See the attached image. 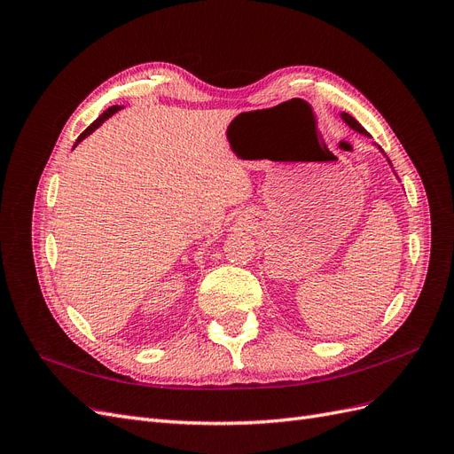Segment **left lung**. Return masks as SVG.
<instances>
[{
	"label": "left lung",
	"instance_id": "1",
	"mask_svg": "<svg viewBox=\"0 0 454 454\" xmlns=\"http://www.w3.org/2000/svg\"><path fill=\"white\" fill-rule=\"evenodd\" d=\"M340 117H342V121H345L347 122V125L350 127V129H354L356 132H360V134H364V136H369V132L360 125V122L358 121H356L352 115H348V114H340ZM379 149H380V145H379ZM382 151V149H380ZM384 155H387V153H384ZM390 162V160H388ZM390 167H392V162H390Z\"/></svg>",
	"mask_w": 454,
	"mask_h": 454
}]
</instances>
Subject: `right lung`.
Wrapping results in <instances>:
<instances>
[{
    "label": "right lung",
    "mask_w": 454,
    "mask_h": 454,
    "mask_svg": "<svg viewBox=\"0 0 454 454\" xmlns=\"http://www.w3.org/2000/svg\"><path fill=\"white\" fill-rule=\"evenodd\" d=\"M119 109H121V106H112V107H107V109H106V112H104V114H102V115H100L98 119H96L94 122H90V127H87V129H85L83 132H81V136H79V138H77L75 145H77L79 142H83V140L87 138V136H89V134H92V132H94L96 129H98V127L102 125V122H104L106 119H109V117H112L114 114H117V112H119ZM75 145H74V147H75Z\"/></svg>",
    "instance_id": "add662e5"
}]
</instances>
